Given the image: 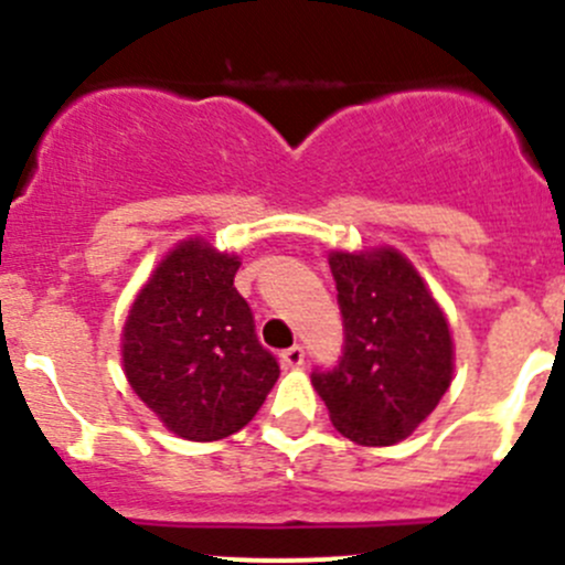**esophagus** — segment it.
<instances>
[{"instance_id":"1","label":"esophagus","mask_w":565,"mask_h":565,"mask_svg":"<svg viewBox=\"0 0 565 565\" xmlns=\"http://www.w3.org/2000/svg\"><path fill=\"white\" fill-rule=\"evenodd\" d=\"M281 361H284V366H289V369L303 366V361H306L303 347H300V344H292V347H289V350H284V352H281Z\"/></svg>"}]
</instances>
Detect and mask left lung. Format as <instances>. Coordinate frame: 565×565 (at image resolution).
I'll return each instance as SVG.
<instances>
[{"label":"left lung","instance_id":"1","mask_svg":"<svg viewBox=\"0 0 565 565\" xmlns=\"http://www.w3.org/2000/svg\"><path fill=\"white\" fill-rule=\"evenodd\" d=\"M344 347L311 383L335 429L361 446H393L440 404L454 344L440 306L398 250L330 254Z\"/></svg>","mask_w":565,"mask_h":565}]
</instances>
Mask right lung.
I'll return each mask as SVG.
<instances>
[{"mask_svg": "<svg viewBox=\"0 0 565 565\" xmlns=\"http://www.w3.org/2000/svg\"><path fill=\"white\" fill-rule=\"evenodd\" d=\"M237 256L185 241L158 265L122 333V366L136 396L185 440L241 431L278 380L235 289Z\"/></svg>", "mask_w": 565, "mask_h": 565, "instance_id": "1", "label": "right lung"}]
</instances>
